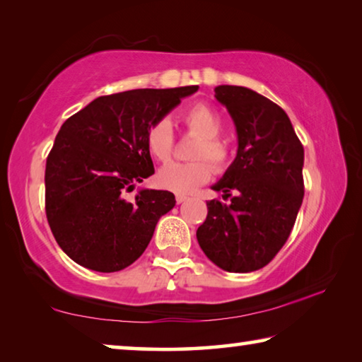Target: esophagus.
<instances>
[{"instance_id":"34e87169","label":"esophagus","mask_w":362,"mask_h":362,"mask_svg":"<svg viewBox=\"0 0 362 362\" xmlns=\"http://www.w3.org/2000/svg\"><path fill=\"white\" fill-rule=\"evenodd\" d=\"M187 199H188V196H185V194H175V201H177V204L185 203Z\"/></svg>"}]
</instances>
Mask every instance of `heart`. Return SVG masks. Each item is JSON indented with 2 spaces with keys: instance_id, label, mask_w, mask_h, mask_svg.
Listing matches in <instances>:
<instances>
[{
  "instance_id": "heart-1",
  "label": "heart",
  "mask_w": 362,
  "mask_h": 362,
  "mask_svg": "<svg viewBox=\"0 0 362 362\" xmlns=\"http://www.w3.org/2000/svg\"><path fill=\"white\" fill-rule=\"evenodd\" d=\"M182 124L188 132L198 136L189 163H168L158 170L156 183L164 189L174 193H189L203 185L212 175V168L223 169L230 159V146L220 137L223 129V119L216 108L209 103H194L180 115ZM146 148L150 155L166 161L174 148V132L168 119H159L146 131ZM207 158L210 162L204 161Z\"/></svg>"
}]
</instances>
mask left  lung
<instances>
[{"label": "left lung", "mask_w": 362, "mask_h": 362, "mask_svg": "<svg viewBox=\"0 0 362 362\" xmlns=\"http://www.w3.org/2000/svg\"><path fill=\"white\" fill-rule=\"evenodd\" d=\"M214 90L235 121L238 153L212 185L230 204L207 201L196 238L218 268L249 273L268 265L293 228L305 193L303 146L289 116L267 97L243 86Z\"/></svg>", "instance_id": "obj_1"}]
</instances>
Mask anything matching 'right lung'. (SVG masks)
Masks as SVG:
<instances>
[{"label": "right lung", "mask_w": 362, "mask_h": 362, "mask_svg": "<svg viewBox=\"0 0 362 362\" xmlns=\"http://www.w3.org/2000/svg\"><path fill=\"white\" fill-rule=\"evenodd\" d=\"M196 90L185 86L102 95L60 127L46 161V217L78 265L113 273L144 254L175 196L142 188L129 203L124 193L155 174L145 142L148 127Z\"/></svg>", "instance_id": "1"}]
</instances>
